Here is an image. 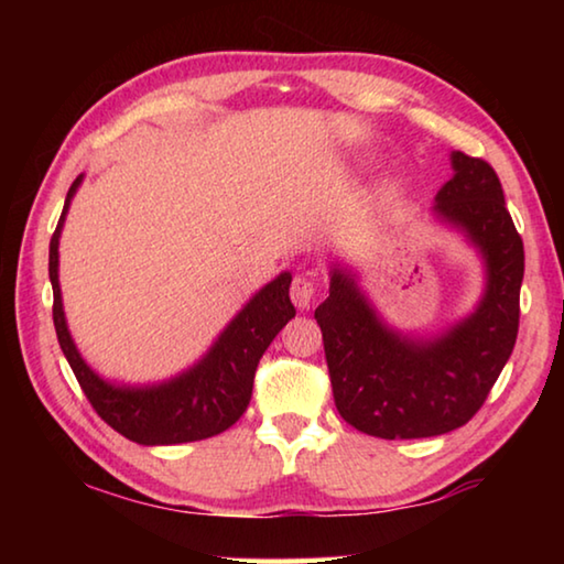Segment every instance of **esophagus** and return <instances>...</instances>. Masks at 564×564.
<instances>
[{"label": "esophagus", "mask_w": 564, "mask_h": 564, "mask_svg": "<svg viewBox=\"0 0 564 564\" xmlns=\"http://www.w3.org/2000/svg\"><path fill=\"white\" fill-rule=\"evenodd\" d=\"M313 299H316V283H313L308 275H295L291 283V301L299 305L301 311L311 308Z\"/></svg>", "instance_id": "34e87169"}]
</instances>
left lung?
I'll return each instance as SVG.
<instances>
[{"instance_id": "left-lung-1", "label": "left lung", "mask_w": 564, "mask_h": 564, "mask_svg": "<svg viewBox=\"0 0 564 564\" xmlns=\"http://www.w3.org/2000/svg\"><path fill=\"white\" fill-rule=\"evenodd\" d=\"M455 176L437 191L435 214L463 228L488 265V289L470 318L417 343L388 330L352 275L333 269L316 308L340 417L386 441L433 437L463 427L488 400L518 340L524 248L495 169L453 154Z\"/></svg>"}]
</instances>
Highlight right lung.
Instances as JSON below:
<instances>
[{"label":"right lung","instance_id":"add662e5","mask_svg":"<svg viewBox=\"0 0 564 564\" xmlns=\"http://www.w3.org/2000/svg\"><path fill=\"white\" fill-rule=\"evenodd\" d=\"M74 181L66 194L64 212L50 241V281L54 291V328L66 360L74 370L84 395L104 423L139 445H176L206 441L231 427L246 413L251 400L253 376L259 360L279 336V330L295 316L291 303V273H281L251 303L228 323L214 348L194 368L161 386L127 388L101 380L82 360L69 336L59 293V234L66 208L79 186Z\"/></svg>","mask_w":564,"mask_h":564}]
</instances>
